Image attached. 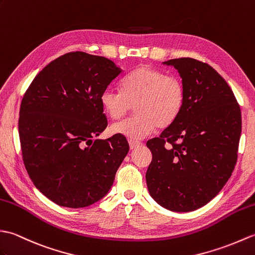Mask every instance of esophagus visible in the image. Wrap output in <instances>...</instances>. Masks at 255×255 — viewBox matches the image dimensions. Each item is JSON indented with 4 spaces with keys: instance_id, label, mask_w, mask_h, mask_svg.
<instances>
[{
    "instance_id": "esophagus-1",
    "label": "esophagus",
    "mask_w": 255,
    "mask_h": 255,
    "mask_svg": "<svg viewBox=\"0 0 255 255\" xmlns=\"http://www.w3.org/2000/svg\"><path fill=\"white\" fill-rule=\"evenodd\" d=\"M128 145H129V148L134 149V148H136V147H138V146L140 145V142H138V140L129 139V140H128Z\"/></svg>"
}]
</instances>
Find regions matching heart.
Instances as JSON below:
<instances>
[{
	"label": "heart",
	"instance_id": "b5f03b06",
	"mask_svg": "<svg viewBox=\"0 0 255 255\" xmlns=\"http://www.w3.org/2000/svg\"><path fill=\"white\" fill-rule=\"evenodd\" d=\"M122 92L106 88L100 94L101 108L117 120L135 105L136 115L113 124L111 132L132 139H142L175 121L182 111L185 88L182 81L160 70L143 65L122 81Z\"/></svg>",
	"mask_w": 255,
	"mask_h": 255
}]
</instances>
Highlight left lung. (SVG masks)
Here are the masks:
<instances>
[{
	"mask_svg": "<svg viewBox=\"0 0 255 255\" xmlns=\"http://www.w3.org/2000/svg\"><path fill=\"white\" fill-rule=\"evenodd\" d=\"M178 70L185 88L182 111L159 137L147 142L150 196L172 212L206 205L227 183L237 162L241 111L224 78L192 58L163 62Z\"/></svg>",
	"mask_w": 255,
	"mask_h": 255,
	"instance_id": "8db88e82",
	"label": "left lung"
}]
</instances>
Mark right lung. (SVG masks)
Segmentation results:
<instances>
[{
	"label": "right lung",
	"mask_w": 255,
	"mask_h": 255,
	"mask_svg": "<svg viewBox=\"0 0 255 255\" xmlns=\"http://www.w3.org/2000/svg\"><path fill=\"white\" fill-rule=\"evenodd\" d=\"M121 72L105 56L70 52L39 72L22 97V160L36 188L55 204L86 207L111 189L128 140L118 134L93 138L108 124L100 94Z\"/></svg>",
	"instance_id": "add662e5"
}]
</instances>
